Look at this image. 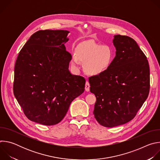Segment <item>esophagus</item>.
I'll return each mask as SVG.
<instances>
[{
  "label": "esophagus",
  "instance_id": "esophagus-1",
  "mask_svg": "<svg viewBox=\"0 0 160 160\" xmlns=\"http://www.w3.org/2000/svg\"><path fill=\"white\" fill-rule=\"evenodd\" d=\"M85 87V90L86 91H89L90 90V83L88 81H86Z\"/></svg>",
  "mask_w": 160,
  "mask_h": 160
}]
</instances>
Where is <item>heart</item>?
Segmentation results:
<instances>
[{
  "mask_svg": "<svg viewBox=\"0 0 160 160\" xmlns=\"http://www.w3.org/2000/svg\"><path fill=\"white\" fill-rule=\"evenodd\" d=\"M75 54L72 57V66L78 68L80 61L85 62L84 68L87 73L94 76L107 71L115 57L111 47L90 41L80 43L76 48Z\"/></svg>",
  "mask_w": 160,
  "mask_h": 160,
  "instance_id": "obj_1",
  "label": "heart"
}]
</instances>
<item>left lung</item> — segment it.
<instances>
[{"instance_id":"8db88e82","label":"left lung","mask_w":160,"mask_h":160,"mask_svg":"<svg viewBox=\"0 0 160 160\" xmlns=\"http://www.w3.org/2000/svg\"><path fill=\"white\" fill-rule=\"evenodd\" d=\"M116 56L103 73L88 78L96 97L94 115L106 127L132 120L148 97L150 72L147 57L137 42L125 35H115Z\"/></svg>"}]
</instances>
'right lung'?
Returning a JSON list of instances; mask_svg holds the SVG:
<instances>
[{
  "instance_id": "obj_1",
  "label": "right lung",
  "mask_w": 160,
  "mask_h": 160,
  "mask_svg": "<svg viewBox=\"0 0 160 160\" xmlns=\"http://www.w3.org/2000/svg\"><path fill=\"white\" fill-rule=\"evenodd\" d=\"M66 30H39L20 51L14 67L13 92L31 121L53 125L65 117L71 102L85 90V79L68 70L72 54Z\"/></svg>"
}]
</instances>
